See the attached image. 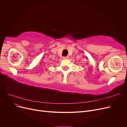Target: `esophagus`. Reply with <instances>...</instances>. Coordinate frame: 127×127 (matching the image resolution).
<instances>
[{
    "mask_svg": "<svg viewBox=\"0 0 127 127\" xmlns=\"http://www.w3.org/2000/svg\"><path fill=\"white\" fill-rule=\"evenodd\" d=\"M63 59H68V57H64Z\"/></svg>",
    "mask_w": 127,
    "mask_h": 127,
    "instance_id": "34e87169",
    "label": "esophagus"
}]
</instances>
